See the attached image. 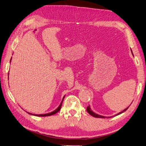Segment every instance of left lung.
Returning a JSON list of instances; mask_svg holds the SVG:
<instances>
[{
    "instance_id": "obj_1",
    "label": "left lung",
    "mask_w": 146,
    "mask_h": 146,
    "mask_svg": "<svg viewBox=\"0 0 146 146\" xmlns=\"http://www.w3.org/2000/svg\"><path fill=\"white\" fill-rule=\"evenodd\" d=\"M131 52H132V55H133V52H132V50L131 49ZM128 108L129 107H127V108H126V109L125 110H124L123 111H121V112H120V113H117V114H116V115H114V116H117V115H119V114H121V113H124V111H126L127 109H128ZM86 110H87V111H88V113L90 115H91V116H93V117H98V118H106V117H108V118H110V117H114V116H110V117H106V116H101V115H100V114H96V113H94V112L91 110V108H90V106H88L87 107V108H86Z\"/></svg>"
}]
</instances>
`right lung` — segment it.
<instances>
[{"label": "right lung", "instance_id": "add662e5", "mask_svg": "<svg viewBox=\"0 0 146 146\" xmlns=\"http://www.w3.org/2000/svg\"><path fill=\"white\" fill-rule=\"evenodd\" d=\"M11 60H12V58H11ZM65 96H63V100H62V102H61L60 104L59 105V106L55 110H54L53 111L51 112V113H47V114H32V113H29V112H27V111H26V112H27V113H28V114H29L33 115V116H40V117L48 116H51V115H53V114H56V113H58V111L60 110V109H61V107H62V103H63V99H64V98H65Z\"/></svg>", "mask_w": 146, "mask_h": 146}]
</instances>
